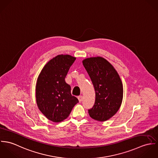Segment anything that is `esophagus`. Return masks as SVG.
<instances>
[{
    "label": "esophagus",
    "instance_id": "1",
    "mask_svg": "<svg viewBox=\"0 0 158 158\" xmlns=\"http://www.w3.org/2000/svg\"><path fill=\"white\" fill-rule=\"evenodd\" d=\"M78 100H79V102L81 103L83 100V96L82 95H80L78 97Z\"/></svg>",
    "mask_w": 158,
    "mask_h": 158
}]
</instances>
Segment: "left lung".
Instances as JSON below:
<instances>
[{
    "instance_id": "1",
    "label": "left lung",
    "mask_w": 158,
    "mask_h": 158,
    "mask_svg": "<svg viewBox=\"0 0 158 158\" xmlns=\"http://www.w3.org/2000/svg\"><path fill=\"white\" fill-rule=\"evenodd\" d=\"M82 62L95 91V103L88 110L89 114L95 120L106 121L117 113L122 102L123 88L120 77L103 57L88 58Z\"/></svg>"
}]
</instances>
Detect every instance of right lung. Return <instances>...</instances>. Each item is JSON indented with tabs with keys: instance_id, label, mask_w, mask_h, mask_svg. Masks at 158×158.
<instances>
[{
	"instance_id": "obj_1",
	"label": "right lung",
	"mask_w": 158,
	"mask_h": 158,
	"mask_svg": "<svg viewBox=\"0 0 158 158\" xmlns=\"http://www.w3.org/2000/svg\"><path fill=\"white\" fill-rule=\"evenodd\" d=\"M75 60V57L69 55H58L47 62L38 77V107L53 122L65 120L78 102L77 98L72 95L70 86L65 81L69 68Z\"/></svg>"
}]
</instances>
